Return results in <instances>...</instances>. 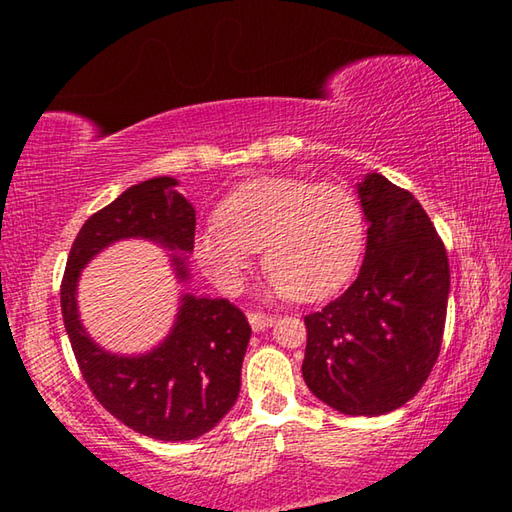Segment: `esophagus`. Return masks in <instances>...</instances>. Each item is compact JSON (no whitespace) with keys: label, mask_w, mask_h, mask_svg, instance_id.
<instances>
[{"label":"esophagus","mask_w":512,"mask_h":512,"mask_svg":"<svg viewBox=\"0 0 512 512\" xmlns=\"http://www.w3.org/2000/svg\"><path fill=\"white\" fill-rule=\"evenodd\" d=\"M248 320H250V327H253L255 332H262V329L273 325L275 318L271 314H262V311H250Z\"/></svg>","instance_id":"esophagus-1"}]
</instances>
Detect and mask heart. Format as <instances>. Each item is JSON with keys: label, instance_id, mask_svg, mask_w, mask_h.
Returning <instances> with one entry per match:
<instances>
[{"label": "heart", "instance_id": "obj_1", "mask_svg": "<svg viewBox=\"0 0 512 512\" xmlns=\"http://www.w3.org/2000/svg\"><path fill=\"white\" fill-rule=\"evenodd\" d=\"M219 223L196 237V257L225 289L239 287L255 250L280 296L302 302L339 291L363 253L366 216L341 183L266 176L248 180L216 210Z\"/></svg>", "mask_w": 512, "mask_h": 512}]
</instances>
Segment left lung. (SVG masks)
I'll return each instance as SVG.
<instances>
[{
	"mask_svg": "<svg viewBox=\"0 0 512 512\" xmlns=\"http://www.w3.org/2000/svg\"><path fill=\"white\" fill-rule=\"evenodd\" d=\"M366 257L352 287L305 316L302 377L345 415H384L420 391L443 345L449 262L427 212L379 173L359 185Z\"/></svg>",
	"mask_w": 512,
	"mask_h": 512,
	"instance_id": "1",
	"label": "left lung"
}]
</instances>
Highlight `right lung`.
<instances>
[{"label": "right lung", "instance_id": "add662e5", "mask_svg": "<svg viewBox=\"0 0 512 512\" xmlns=\"http://www.w3.org/2000/svg\"><path fill=\"white\" fill-rule=\"evenodd\" d=\"M169 176L128 187L94 212L69 250L60 309L85 384L108 413L137 433L176 443L210 431L237 402L250 325L225 298L185 296L173 332L144 357H117L90 341L76 311V280L90 259L117 239L142 237L194 250L196 212ZM176 271L185 277L180 259Z\"/></svg>", "mask_w": 512, "mask_h": 512}]
</instances>
